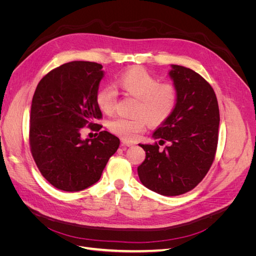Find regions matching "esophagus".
<instances>
[{"mask_svg":"<svg viewBox=\"0 0 256 256\" xmlns=\"http://www.w3.org/2000/svg\"><path fill=\"white\" fill-rule=\"evenodd\" d=\"M122 146H128V147H130V146H134V142L126 141V140H122Z\"/></svg>","mask_w":256,"mask_h":256,"instance_id":"obj_1","label":"esophagus"}]
</instances>
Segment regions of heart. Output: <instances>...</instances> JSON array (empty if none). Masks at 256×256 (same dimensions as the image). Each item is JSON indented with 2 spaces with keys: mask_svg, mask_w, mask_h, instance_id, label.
Returning a JSON list of instances; mask_svg holds the SVG:
<instances>
[{
  "mask_svg": "<svg viewBox=\"0 0 256 256\" xmlns=\"http://www.w3.org/2000/svg\"><path fill=\"white\" fill-rule=\"evenodd\" d=\"M115 85L126 94L136 98L132 116H114L106 122L112 134L125 140H132L146 122L160 125L174 113L178 102V88L172 82H160L156 76L143 67H134L122 72ZM96 104L102 112L110 114L116 104L114 90L104 86L98 90Z\"/></svg>",
  "mask_w": 256,
  "mask_h": 256,
  "instance_id": "b5f03b06",
  "label": "heart"
}]
</instances>
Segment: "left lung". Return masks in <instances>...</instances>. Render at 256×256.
<instances>
[{
	"label": "left lung",
	"mask_w": 256,
	"mask_h": 256,
	"mask_svg": "<svg viewBox=\"0 0 256 256\" xmlns=\"http://www.w3.org/2000/svg\"><path fill=\"white\" fill-rule=\"evenodd\" d=\"M177 106L152 136L159 144H138L146 157L138 168L141 182L161 196H175L196 188L214 160L220 113L214 90L190 68L172 65ZM167 143L164 150L159 144Z\"/></svg>",
	"instance_id": "1"
}]
</instances>
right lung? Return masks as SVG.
<instances>
[{
	"mask_svg": "<svg viewBox=\"0 0 256 256\" xmlns=\"http://www.w3.org/2000/svg\"><path fill=\"white\" fill-rule=\"evenodd\" d=\"M102 65L74 60L48 72L35 90L30 115V147L42 175L53 187L76 192L102 177L120 138L100 131L96 104ZM99 130L97 138H80V128Z\"/></svg>",
	"mask_w": 256,
	"mask_h": 256,
	"instance_id": "1",
	"label": "right lung"
}]
</instances>
